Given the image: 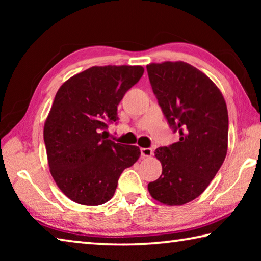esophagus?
<instances>
[{"mask_svg":"<svg viewBox=\"0 0 261 261\" xmlns=\"http://www.w3.org/2000/svg\"><path fill=\"white\" fill-rule=\"evenodd\" d=\"M140 153L143 158H151L153 155V149L152 148H140Z\"/></svg>","mask_w":261,"mask_h":261,"instance_id":"1","label":"esophagus"}]
</instances>
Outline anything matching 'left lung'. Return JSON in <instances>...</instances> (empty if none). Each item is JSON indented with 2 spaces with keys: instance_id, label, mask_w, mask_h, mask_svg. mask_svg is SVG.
Masks as SVG:
<instances>
[{
  "instance_id": "left-lung-1",
  "label": "left lung",
  "mask_w": 261,
  "mask_h": 261,
  "mask_svg": "<svg viewBox=\"0 0 261 261\" xmlns=\"http://www.w3.org/2000/svg\"><path fill=\"white\" fill-rule=\"evenodd\" d=\"M148 78L163 114L179 140L155 149L162 174L148 183L152 198L180 206L205 191L228 149V110L218 86L182 61L147 65Z\"/></svg>"
}]
</instances>
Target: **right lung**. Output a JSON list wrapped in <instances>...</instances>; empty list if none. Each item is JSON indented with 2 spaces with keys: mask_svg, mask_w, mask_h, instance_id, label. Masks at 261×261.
Segmentation results:
<instances>
[{
  "mask_svg": "<svg viewBox=\"0 0 261 261\" xmlns=\"http://www.w3.org/2000/svg\"><path fill=\"white\" fill-rule=\"evenodd\" d=\"M144 73L140 65L92 67L63 83L43 127L48 165L60 190L81 205L110 200L125 168L140 156L134 145L103 137L117 106Z\"/></svg>",
  "mask_w": 261,
  "mask_h": 261,
  "instance_id": "obj_1",
  "label": "right lung"
}]
</instances>
